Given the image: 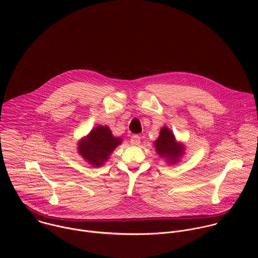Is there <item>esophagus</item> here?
<instances>
[{
  "instance_id": "esophagus-1",
  "label": "esophagus",
  "mask_w": 258,
  "mask_h": 258,
  "mask_svg": "<svg viewBox=\"0 0 258 258\" xmlns=\"http://www.w3.org/2000/svg\"><path fill=\"white\" fill-rule=\"evenodd\" d=\"M131 144H132V145H135V146L140 145V144H141V137L138 136V135L132 136V138H131Z\"/></svg>"
}]
</instances>
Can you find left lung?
Wrapping results in <instances>:
<instances>
[{"instance_id":"1","label":"left lung","mask_w":258,"mask_h":258,"mask_svg":"<svg viewBox=\"0 0 258 258\" xmlns=\"http://www.w3.org/2000/svg\"><path fill=\"white\" fill-rule=\"evenodd\" d=\"M154 146L157 154L160 157L165 158L169 164L176 163L185 150L183 146L176 142L172 132L166 126H163L160 130L159 137L154 142Z\"/></svg>"}]
</instances>
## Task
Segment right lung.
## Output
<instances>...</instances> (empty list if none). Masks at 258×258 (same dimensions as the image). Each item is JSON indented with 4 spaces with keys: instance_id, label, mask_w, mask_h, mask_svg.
I'll return each instance as SVG.
<instances>
[{
    "instance_id": "1",
    "label": "right lung",
    "mask_w": 258,
    "mask_h": 258,
    "mask_svg": "<svg viewBox=\"0 0 258 258\" xmlns=\"http://www.w3.org/2000/svg\"><path fill=\"white\" fill-rule=\"evenodd\" d=\"M121 138L112 136L108 126L99 125L91 131V133L79 142V153L90 164L98 167L109 159L110 154L113 152L121 143Z\"/></svg>"
}]
</instances>
